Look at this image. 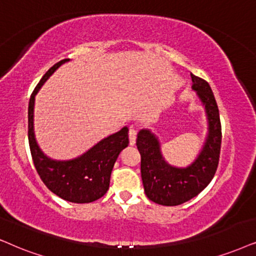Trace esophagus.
Wrapping results in <instances>:
<instances>
[{
  "instance_id": "34e87169",
  "label": "esophagus",
  "mask_w": 256,
  "mask_h": 256,
  "mask_svg": "<svg viewBox=\"0 0 256 256\" xmlns=\"http://www.w3.org/2000/svg\"><path fill=\"white\" fill-rule=\"evenodd\" d=\"M136 138H137V130L134 128H131L130 130H128V139H130L131 145L136 144Z\"/></svg>"
}]
</instances>
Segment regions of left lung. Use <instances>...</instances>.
Masks as SVG:
<instances>
[{
  "label": "left lung",
  "mask_w": 256,
  "mask_h": 256,
  "mask_svg": "<svg viewBox=\"0 0 256 256\" xmlns=\"http://www.w3.org/2000/svg\"><path fill=\"white\" fill-rule=\"evenodd\" d=\"M192 90L204 105L209 134L200 156L188 168L171 166L160 154V143L148 130L137 134L140 154V174L148 200L162 206H180L198 195L212 182L218 166L222 128L218 108L209 84L190 73Z\"/></svg>",
  "instance_id": "1"
}]
</instances>
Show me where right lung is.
Instances as JSON below:
<instances>
[{"mask_svg":"<svg viewBox=\"0 0 256 256\" xmlns=\"http://www.w3.org/2000/svg\"><path fill=\"white\" fill-rule=\"evenodd\" d=\"M66 61L68 59L61 60L50 67L32 93L28 105L29 148L35 169L52 192L68 202L90 203L99 200L108 190L113 166L120 151L128 144V128H122L117 134L102 139L85 154L73 160H52L42 154L33 130L35 96L48 76Z\"/></svg>","mask_w":256,"mask_h":256,"instance_id":"right-lung-1","label":"right lung"}]
</instances>
